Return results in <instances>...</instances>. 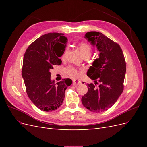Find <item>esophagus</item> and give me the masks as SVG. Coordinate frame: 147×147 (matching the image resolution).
I'll return each mask as SVG.
<instances>
[{
    "label": "esophagus",
    "mask_w": 147,
    "mask_h": 147,
    "mask_svg": "<svg viewBox=\"0 0 147 147\" xmlns=\"http://www.w3.org/2000/svg\"><path fill=\"white\" fill-rule=\"evenodd\" d=\"M81 83H82V82L81 80H77V79L73 80L74 85H78V84H80Z\"/></svg>",
    "instance_id": "1"
}]
</instances>
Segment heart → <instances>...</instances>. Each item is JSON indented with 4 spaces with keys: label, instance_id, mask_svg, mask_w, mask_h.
<instances>
[{
    "label": "heart",
    "instance_id": "heart-1",
    "mask_svg": "<svg viewBox=\"0 0 147 147\" xmlns=\"http://www.w3.org/2000/svg\"><path fill=\"white\" fill-rule=\"evenodd\" d=\"M77 47L79 51H80L82 55L84 57H89L92 51V48L90 44L87 42H80L77 44ZM69 53V48L68 47H65L64 50V51L62 53L61 56V59L62 61H65L67 58V56ZM65 73L68 75L69 77L72 78H78L81 75V71H80L77 69L72 65H69L64 69Z\"/></svg>",
    "mask_w": 147,
    "mask_h": 147
}]
</instances>
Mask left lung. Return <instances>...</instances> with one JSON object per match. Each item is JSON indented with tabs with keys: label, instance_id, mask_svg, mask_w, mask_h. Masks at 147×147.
<instances>
[{
	"label": "left lung",
	"instance_id": "8db88e82",
	"mask_svg": "<svg viewBox=\"0 0 147 147\" xmlns=\"http://www.w3.org/2000/svg\"><path fill=\"white\" fill-rule=\"evenodd\" d=\"M85 38L93 45L96 44L100 53L87 72L95 84H88V92L82 97V102L91 112L100 113L110 109L123 91L126 61L119 44L105 35L91 31L86 34ZM96 84H99L97 88Z\"/></svg>",
	"mask_w": 147,
	"mask_h": 147
}]
</instances>
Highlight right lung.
Here are the masks:
<instances>
[{
    "label": "right lung",
    "instance_id": "right-lung-1",
    "mask_svg": "<svg viewBox=\"0 0 147 147\" xmlns=\"http://www.w3.org/2000/svg\"><path fill=\"white\" fill-rule=\"evenodd\" d=\"M62 33H48L32 42L23 59L22 77L30 100L40 110L52 112L62 105L65 91L72 84L70 79L55 83L51 80V69L62 61L59 57L66 46L67 38Z\"/></svg>",
    "mask_w": 147,
    "mask_h": 147
}]
</instances>
